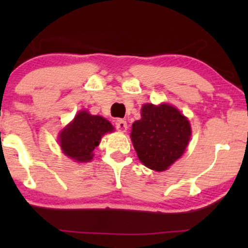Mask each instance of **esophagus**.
Segmentation results:
<instances>
[{
  "label": "esophagus",
  "instance_id": "obj_1",
  "mask_svg": "<svg viewBox=\"0 0 248 248\" xmlns=\"http://www.w3.org/2000/svg\"><path fill=\"white\" fill-rule=\"evenodd\" d=\"M115 127L116 129L120 130V132H126L127 130V122L124 120H122V119H118V120L115 121Z\"/></svg>",
  "mask_w": 248,
  "mask_h": 248
}]
</instances>
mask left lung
Segmentation results:
<instances>
[{"label":"left lung","instance_id":"1","mask_svg":"<svg viewBox=\"0 0 248 248\" xmlns=\"http://www.w3.org/2000/svg\"><path fill=\"white\" fill-rule=\"evenodd\" d=\"M190 136L189 120L168 104H144L130 133L139 160L155 171H164L183 155Z\"/></svg>","mask_w":248,"mask_h":248}]
</instances>
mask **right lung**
Returning <instances> with one entry per match:
<instances>
[{
    "mask_svg": "<svg viewBox=\"0 0 248 248\" xmlns=\"http://www.w3.org/2000/svg\"><path fill=\"white\" fill-rule=\"evenodd\" d=\"M114 127L107 119L80 110L64 129L59 133V144L62 153L76 162H90L93 150L100 143L106 133H112Z\"/></svg>",
    "mask_w": 248,
    "mask_h": 248,
    "instance_id": "1",
    "label": "right lung"
}]
</instances>
